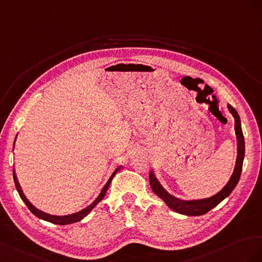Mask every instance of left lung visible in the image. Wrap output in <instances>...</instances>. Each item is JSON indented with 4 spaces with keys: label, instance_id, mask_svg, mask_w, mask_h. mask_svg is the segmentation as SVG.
<instances>
[{
    "label": "left lung",
    "instance_id": "left-lung-1",
    "mask_svg": "<svg viewBox=\"0 0 262 262\" xmlns=\"http://www.w3.org/2000/svg\"><path fill=\"white\" fill-rule=\"evenodd\" d=\"M228 111L230 114L235 118V134H236V139H237V158L235 168L233 171V174L229 178L228 182L224 188L217 192L214 195L205 199H199V200H182L179 199L172 194H170L163 186L160 184V182L157 180V178L150 171V174H149V183H150L151 190L156 194L157 196H159L167 206L171 210L182 214L186 216H200L211 211L216 205H219L223 200H225L229 194L233 192V190L236 188V185L239 181V178L242 174V169H243V162L245 158V138L243 135V129H242V123H241V117H239L237 111L231 106L227 105Z\"/></svg>",
    "mask_w": 262,
    "mask_h": 262
}]
</instances>
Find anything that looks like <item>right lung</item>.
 <instances>
[{
    "label": "right lung",
    "mask_w": 262,
    "mask_h": 262,
    "mask_svg": "<svg viewBox=\"0 0 262 262\" xmlns=\"http://www.w3.org/2000/svg\"><path fill=\"white\" fill-rule=\"evenodd\" d=\"M16 137H17V136H16ZM16 137H15L14 144H15V141H16ZM13 149H14V146H13ZM119 168H121V166H119L118 168H116L114 172L112 173V176L110 177V179L107 180V182L105 183V185L103 186V189L101 190V192H100V194L98 195V198H96V199L92 202L91 204L88 205L86 207H84L83 210H81V211H79V212H77V213L68 214V215H51V214L45 213V212L38 210V208L35 207V206L31 203V202H29V201L24 196V194L21 193V190L19 189V185H18L17 180H16V176H15V172H14V168H13V178H14L15 186H16V190H17V192H18V194H19L20 199L23 200V202L26 204V206L28 207V210L31 211L35 216H37V217H38V219L43 220V221H46V222H49V223H52V224H57V225H68V224H73V223H77V222H80L81 220H83V219L85 217V216H86L90 212H91L96 205H98V204L100 203L101 200L104 198V195H105V193H106V191H107V189H108V186H110L112 180H113V178L115 177V174L117 173V171L119 170Z\"/></svg>",
    "instance_id": "add662e5"
}]
</instances>
